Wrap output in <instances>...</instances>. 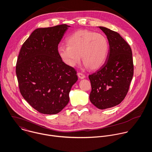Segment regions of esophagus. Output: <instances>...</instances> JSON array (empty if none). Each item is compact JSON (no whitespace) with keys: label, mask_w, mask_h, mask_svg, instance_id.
<instances>
[{"label":"esophagus","mask_w":152,"mask_h":152,"mask_svg":"<svg viewBox=\"0 0 152 152\" xmlns=\"http://www.w3.org/2000/svg\"><path fill=\"white\" fill-rule=\"evenodd\" d=\"M77 76L81 79H84L85 77V75L84 74H83L82 73H79V72L77 73Z\"/></svg>","instance_id":"obj_1"}]
</instances>
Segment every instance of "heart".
Here are the masks:
<instances>
[{
	"mask_svg": "<svg viewBox=\"0 0 152 152\" xmlns=\"http://www.w3.org/2000/svg\"><path fill=\"white\" fill-rule=\"evenodd\" d=\"M67 46L61 45L58 53L63 62L73 67L80 61V56L86 67L92 70L100 67L106 59L109 45L106 37L88 30L78 31L66 40Z\"/></svg>",
	"mask_w": 152,
	"mask_h": 152,
	"instance_id": "heart-1",
	"label": "heart"
}]
</instances>
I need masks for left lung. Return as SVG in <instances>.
Here are the masks:
<instances>
[{
  "instance_id": "8db88e82",
  "label": "left lung",
  "mask_w": 152,
  "mask_h": 152,
  "mask_svg": "<svg viewBox=\"0 0 152 152\" xmlns=\"http://www.w3.org/2000/svg\"><path fill=\"white\" fill-rule=\"evenodd\" d=\"M107 36L109 50L104 64L90 75L91 91L89 99L99 109L120 104L126 97L133 76L132 49L121 36L107 28L99 26Z\"/></svg>"
}]
</instances>
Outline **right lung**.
<instances>
[{
	"label": "right lung",
	"mask_w": 152,
	"mask_h": 152,
	"mask_svg": "<svg viewBox=\"0 0 152 152\" xmlns=\"http://www.w3.org/2000/svg\"><path fill=\"white\" fill-rule=\"evenodd\" d=\"M66 24L37 28L23 44L16 66L19 90L23 97L39 112L54 115L69 102V92L78 78L73 67L66 65L58 47Z\"/></svg>",
	"instance_id": "obj_1"
}]
</instances>
